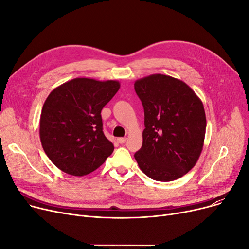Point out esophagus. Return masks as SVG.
<instances>
[{"instance_id":"esophagus-1","label":"esophagus","mask_w":249,"mask_h":249,"mask_svg":"<svg viewBox=\"0 0 249 249\" xmlns=\"http://www.w3.org/2000/svg\"><path fill=\"white\" fill-rule=\"evenodd\" d=\"M126 140H127V138H125V137H120V138H118L117 139V141L120 143V144H123V143H125L126 142Z\"/></svg>"}]
</instances>
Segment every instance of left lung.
Returning <instances> with one entry per match:
<instances>
[{"mask_svg": "<svg viewBox=\"0 0 249 249\" xmlns=\"http://www.w3.org/2000/svg\"><path fill=\"white\" fill-rule=\"evenodd\" d=\"M144 108L142 146L134 154L141 171L159 181L185 176L203 150L206 115L201 99L182 81L151 74L134 83Z\"/></svg>", "mask_w": 249, "mask_h": 249, "instance_id": "obj_1", "label": "left lung"}]
</instances>
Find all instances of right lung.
Returning <instances> with one entry per match:
<instances>
[{
	"mask_svg": "<svg viewBox=\"0 0 249 249\" xmlns=\"http://www.w3.org/2000/svg\"><path fill=\"white\" fill-rule=\"evenodd\" d=\"M119 89L118 81L76 77L49 94L39 135L44 152L60 171L83 177L112 154L114 145L104 135L101 111Z\"/></svg>",
	"mask_w": 249,
	"mask_h": 249,
	"instance_id": "right-lung-1",
	"label": "right lung"
}]
</instances>
